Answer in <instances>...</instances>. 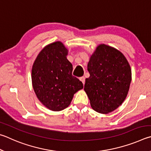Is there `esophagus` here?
Listing matches in <instances>:
<instances>
[{
	"mask_svg": "<svg viewBox=\"0 0 151 151\" xmlns=\"http://www.w3.org/2000/svg\"><path fill=\"white\" fill-rule=\"evenodd\" d=\"M80 80L82 81V83L84 84L85 83V81H86V78H85V77H84V76H82V77H81L80 78Z\"/></svg>",
	"mask_w": 151,
	"mask_h": 151,
	"instance_id": "esophagus-1",
	"label": "esophagus"
}]
</instances>
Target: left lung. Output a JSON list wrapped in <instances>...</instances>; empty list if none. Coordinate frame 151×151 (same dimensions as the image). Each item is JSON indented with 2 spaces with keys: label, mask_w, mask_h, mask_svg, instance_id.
Here are the masks:
<instances>
[{
  "label": "left lung",
  "mask_w": 151,
  "mask_h": 151,
  "mask_svg": "<svg viewBox=\"0 0 151 151\" xmlns=\"http://www.w3.org/2000/svg\"><path fill=\"white\" fill-rule=\"evenodd\" d=\"M89 77L84 90L91 107L100 113L112 112L121 105L128 93L131 70L127 60L119 50L101 44L88 64Z\"/></svg>",
  "instance_id": "8db88e82"
}]
</instances>
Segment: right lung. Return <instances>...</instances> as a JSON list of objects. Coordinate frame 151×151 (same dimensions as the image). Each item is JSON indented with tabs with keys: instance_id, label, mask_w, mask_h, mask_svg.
I'll use <instances>...</instances> for the list:
<instances>
[{
	"instance_id": "1",
	"label": "right lung",
	"mask_w": 151,
	"mask_h": 151,
	"mask_svg": "<svg viewBox=\"0 0 151 151\" xmlns=\"http://www.w3.org/2000/svg\"><path fill=\"white\" fill-rule=\"evenodd\" d=\"M60 42L47 45L40 52L32 69L34 90L42 104L58 111L69 106L73 95L83 83L72 75L73 66Z\"/></svg>"
}]
</instances>
